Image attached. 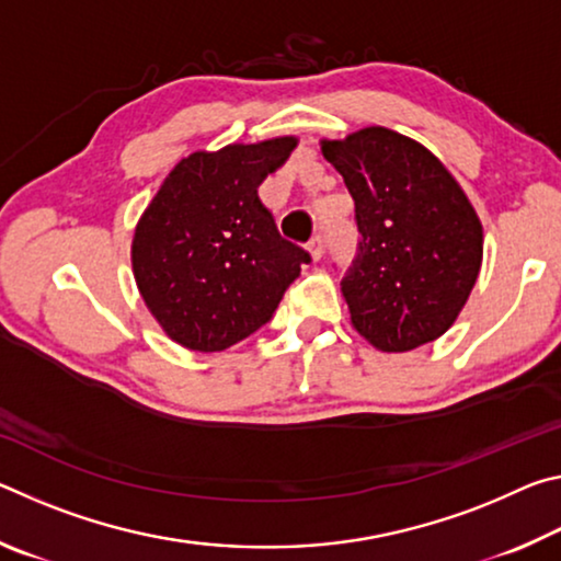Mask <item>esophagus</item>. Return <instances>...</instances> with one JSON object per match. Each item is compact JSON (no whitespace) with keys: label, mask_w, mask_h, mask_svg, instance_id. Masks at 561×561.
<instances>
[{"label":"esophagus","mask_w":561,"mask_h":561,"mask_svg":"<svg viewBox=\"0 0 561 561\" xmlns=\"http://www.w3.org/2000/svg\"><path fill=\"white\" fill-rule=\"evenodd\" d=\"M307 250L311 254V260H321V254H324V240H321V234L311 237L309 244H307Z\"/></svg>","instance_id":"1"}]
</instances>
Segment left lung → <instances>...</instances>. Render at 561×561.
<instances>
[{"instance_id": "8db88e82", "label": "left lung", "mask_w": 561, "mask_h": 561, "mask_svg": "<svg viewBox=\"0 0 561 561\" xmlns=\"http://www.w3.org/2000/svg\"><path fill=\"white\" fill-rule=\"evenodd\" d=\"M356 203L358 254L341 294L351 324L386 354L431 344L468 301L482 222L458 180L417 140L368 126L321 140Z\"/></svg>"}]
</instances>
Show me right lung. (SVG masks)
Returning <instances> with one entry per match:
<instances>
[{
  "mask_svg": "<svg viewBox=\"0 0 561 561\" xmlns=\"http://www.w3.org/2000/svg\"><path fill=\"white\" fill-rule=\"evenodd\" d=\"M297 138L195 150L170 170L130 244L138 291L165 334L225 351L267 324L311 257L279 234L257 187Z\"/></svg>",
  "mask_w": 561,
  "mask_h": 561,
  "instance_id": "add662e5",
  "label": "right lung"
}]
</instances>
